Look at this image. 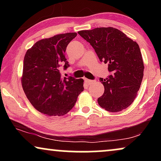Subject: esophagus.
Instances as JSON below:
<instances>
[{
	"label": "esophagus",
	"mask_w": 161,
	"mask_h": 161,
	"mask_svg": "<svg viewBox=\"0 0 161 161\" xmlns=\"http://www.w3.org/2000/svg\"><path fill=\"white\" fill-rule=\"evenodd\" d=\"M84 80H85V82L87 83V84H92V83H94V80H89V79H87V78H85L84 79Z\"/></svg>",
	"instance_id": "esophagus-1"
}]
</instances>
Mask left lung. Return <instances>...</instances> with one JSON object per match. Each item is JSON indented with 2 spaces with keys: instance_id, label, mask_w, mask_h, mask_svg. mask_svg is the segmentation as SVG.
Listing matches in <instances>:
<instances>
[{
  "instance_id": "left-lung-1",
  "label": "left lung",
  "mask_w": 161,
  "mask_h": 161,
  "mask_svg": "<svg viewBox=\"0 0 161 161\" xmlns=\"http://www.w3.org/2000/svg\"><path fill=\"white\" fill-rule=\"evenodd\" d=\"M78 34L90 43L99 59L108 64L111 72L106 79L100 78L104 93L98 104L110 112L127 108L137 96L144 76V62L139 46L116 28H96Z\"/></svg>"
}]
</instances>
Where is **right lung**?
<instances>
[{
	"instance_id": "1",
	"label": "right lung",
	"mask_w": 161,
	"mask_h": 161,
	"mask_svg": "<svg viewBox=\"0 0 161 161\" xmlns=\"http://www.w3.org/2000/svg\"><path fill=\"white\" fill-rule=\"evenodd\" d=\"M76 33L58 34L36 42L24 57L21 82L28 100L47 116H63L83 91V80L63 78L59 67H69L64 53Z\"/></svg>"
}]
</instances>
